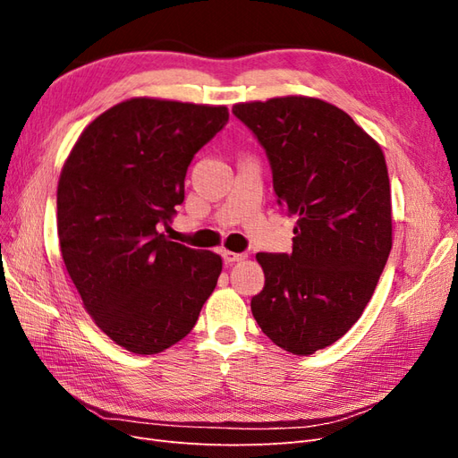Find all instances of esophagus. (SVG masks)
Instances as JSON below:
<instances>
[{"mask_svg":"<svg viewBox=\"0 0 458 458\" xmlns=\"http://www.w3.org/2000/svg\"><path fill=\"white\" fill-rule=\"evenodd\" d=\"M244 258H246L244 252H231V250H225V252H224V261H225V263L241 261V259H244Z\"/></svg>","mask_w":458,"mask_h":458,"instance_id":"esophagus-1","label":"esophagus"}]
</instances>
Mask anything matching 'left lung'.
Returning <instances> with one entry per match:
<instances>
[{
    "instance_id": "8db88e82",
    "label": "left lung",
    "mask_w": 458,
    "mask_h": 458,
    "mask_svg": "<svg viewBox=\"0 0 458 458\" xmlns=\"http://www.w3.org/2000/svg\"><path fill=\"white\" fill-rule=\"evenodd\" d=\"M271 165L276 204L298 216L290 254L259 252L263 335L294 355L335 344L361 317L392 250L390 177L378 143L311 97L239 103Z\"/></svg>"
}]
</instances>
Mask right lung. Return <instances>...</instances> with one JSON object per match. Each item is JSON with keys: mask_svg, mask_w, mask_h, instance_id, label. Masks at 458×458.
<instances>
[{"mask_svg": "<svg viewBox=\"0 0 458 458\" xmlns=\"http://www.w3.org/2000/svg\"><path fill=\"white\" fill-rule=\"evenodd\" d=\"M227 106L123 101L81 131L57 189L68 275L105 335L152 355L185 338L221 273V258L168 241L197 152L225 128Z\"/></svg>", "mask_w": 458, "mask_h": 458, "instance_id": "right-lung-1", "label": "right lung"}]
</instances>
